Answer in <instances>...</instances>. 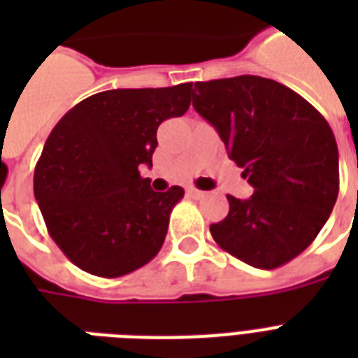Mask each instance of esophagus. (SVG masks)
Returning <instances> with one entry per match:
<instances>
[{
    "instance_id": "34e87169",
    "label": "esophagus",
    "mask_w": 358,
    "mask_h": 358,
    "mask_svg": "<svg viewBox=\"0 0 358 358\" xmlns=\"http://www.w3.org/2000/svg\"><path fill=\"white\" fill-rule=\"evenodd\" d=\"M187 195L193 196V199H204V196H208V193L206 191L196 189V187H187Z\"/></svg>"
}]
</instances>
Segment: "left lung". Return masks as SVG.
<instances>
[{"label": "left lung", "instance_id": "1", "mask_svg": "<svg viewBox=\"0 0 358 358\" xmlns=\"http://www.w3.org/2000/svg\"><path fill=\"white\" fill-rule=\"evenodd\" d=\"M193 108L223 139L255 193L227 195L229 215L210 227L229 255L275 269L301 255L338 196V146L329 122L278 81L238 76L195 83Z\"/></svg>", "mask_w": 358, "mask_h": 358}]
</instances>
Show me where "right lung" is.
I'll use <instances>...</instances> for the list:
<instances>
[{"mask_svg": "<svg viewBox=\"0 0 358 358\" xmlns=\"http://www.w3.org/2000/svg\"><path fill=\"white\" fill-rule=\"evenodd\" d=\"M193 83L113 89L81 100L55 124L35 167V199L48 232L72 264L96 277L139 269L159 252L180 185L156 193L157 128L189 109Z\"/></svg>", "mask_w": 358, "mask_h": 358, "instance_id": "obj_1", "label": "right lung"}]
</instances>
